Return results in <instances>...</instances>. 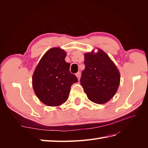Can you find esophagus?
<instances>
[{
  "instance_id": "obj_1",
  "label": "esophagus",
  "mask_w": 148,
  "mask_h": 148,
  "mask_svg": "<svg viewBox=\"0 0 148 148\" xmlns=\"http://www.w3.org/2000/svg\"><path fill=\"white\" fill-rule=\"evenodd\" d=\"M76 76H77L78 80H79V79H80V77H81V72H78L77 73H76Z\"/></svg>"
}]
</instances>
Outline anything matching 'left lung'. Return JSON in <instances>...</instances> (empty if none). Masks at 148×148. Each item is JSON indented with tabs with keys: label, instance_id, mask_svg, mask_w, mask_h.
Here are the masks:
<instances>
[{
	"label": "left lung",
	"instance_id": "8db88e82",
	"mask_svg": "<svg viewBox=\"0 0 148 148\" xmlns=\"http://www.w3.org/2000/svg\"><path fill=\"white\" fill-rule=\"evenodd\" d=\"M85 69L80 79L88 98L102 104L112 99L118 90L120 74L115 64L102 49L84 54Z\"/></svg>",
	"mask_w": 148,
	"mask_h": 148
}]
</instances>
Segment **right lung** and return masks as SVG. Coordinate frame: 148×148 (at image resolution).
Segmentation results:
<instances>
[{
    "mask_svg": "<svg viewBox=\"0 0 148 148\" xmlns=\"http://www.w3.org/2000/svg\"><path fill=\"white\" fill-rule=\"evenodd\" d=\"M66 53L60 48L49 49L34 71L32 86L36 96L48 106H58L67 100L71 87L78 80L71 73Z\"/></svg>",
    "mask_w": 148,
    "mask_h": 148,
    "instance_id": "1",
    "label": "right lung"
}]
</instances>
